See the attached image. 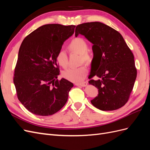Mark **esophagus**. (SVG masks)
I'll list each match as a JSON object with an SVG mask.
<instances>
[{"mask_svg": "<svg viewBox=\"0 0 150 150\" xmlns=\"http://www.w3.org/2000/svg\"><path fill=\"white\" fill-rule=\"evenodd\" d=\"M75 85L76 86H83V87H84V86H86L88 85V83L86 82H83V83H75Z\"/></svg>", "mask_w": 150, "mask_h": 150, "instance_id": "esophagus-1", "label": "esophagus"}]
</instances>
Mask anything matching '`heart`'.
<instances>
[{"mask_svg":"<svg viewBox=\"0 0 150 150\" xmlns=\"http://www.w3.org/2000/svg\"><path fill=\"white\" fill-rule=\"evenodd\" d=\"M68 49L71 52L79 54L81 62H85L89 64L92 61V57L88 52V44L83 39L77 38L72 39L68 45ZM56 60L61 67L66 68L68 64V57L64 50H60L57 52ZM88 73L86 66H83L77 68H69L63 71L62 76L64 79L74 83H80L83 81Z\"/></svg>","mask_w":150,"mask_h":150,"instance_id":"1","label":"heart"}]
</instances>
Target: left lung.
I'll return each instance as SVG.
<instances>
[{"mask_svg":"<svg viewBox=\"0 0 150 150\" xmlns=\"http://www.w3.org/2000/svg\"><path fill=\"white\" fill-rule=\"evenodd\" d=\"M84 35L93 46L89 83L98 89L91 101L102 111H113L128 102L137 76L134 56L115 29L99 22L76 26L75 36ZM95 76L97 79L92 78Z\"/></svg>","mask_w":150,"mask_h":150,"instance_id":"8db88e82","label":"left lung"}]
</instances>
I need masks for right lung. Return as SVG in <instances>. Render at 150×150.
<instances>
[{
	"mask_svg": "<svg viewBox=\"0 0 150 150\" xmlns=\"http://www.w3.org/2000/svg\"><path fill=\"white\" fill-rule=\"evenodd\" d=\"M75 28L74 25H44L32 32L21 44L13 83L19 100L34 115H54L67 101L74 85L64 78L57 79L60 71L56 56Z\"/></svg>",
	"mask_w": 150,
	"mask_h": 150,
	"instance_id": "right-lung-1",
	"label": "right lung"
}]
</instances>
